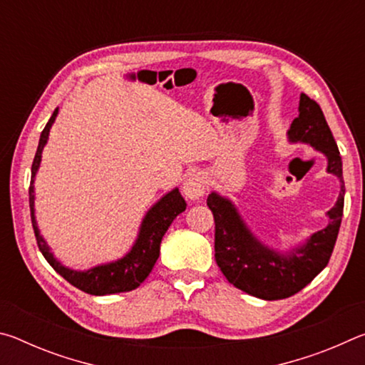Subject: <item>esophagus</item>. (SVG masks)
Instances as JSON below:
<instances>
[{"label": "esophagus", "mask_w": 365, "mask_h": 365, "mask_svg": "<svg viewBox=\"0 0 365 365\" xmlns=\"http://www.w3.org/2000/svg\"><path fill=\"white\" fill-rule=\"evenodd\" d=\"M207 190V180L205 174L201 172H193L187 177V180L183 183V195L188 197V200H200V197L205 196Z\"/></svg>", "instance_id": "obj_1"}]
</instances>
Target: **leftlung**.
Wrapping results in <instances>:
<instances>
[{
  "label": "left lung",
  "mask_w": 365,
  "mask_h": 365,
  "mask_svg": "<svg viewBox=\"0 0 365 365\" xmlns=\"http://www.w3.org/2000/svg\"><path fill=\"white\" fill-rule=\"evenodd\" d=\"M288 138L293 143L301 141L322 151L329 159L327 170L341 182L336 205L327 212L330 224L314 233L304 245L288 255H280L262 245L250 232L230 200L217 193L207 196V206L215 222V262L233 287L265 301L289 298L325 269L335 248L343 217L341 156L322 109L304 93L299 98V115L289 127Z\"/></svg>",
  "instance_id": "1"
}]
</instances>
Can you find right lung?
Here are the masks:
<instances>
[{
  "label": "right lung",
  "instance_id": "add662e5",
  "mask_svg": "<svg viewBox=\"0 0 365 365\" xmlns=\"http://www.w3.org/2000/svg\"><path fill=\"white\" fill-rule=\"evenodd\" d=\"M58 115V109H54L51 119L43 128L40 135L38 148H36L34 164H32V180H30L29 188V202H30V217H32V225L36 238V245L45 256L49 265L58 272L61 277L82 292L95 296H104V294H114V293H123L132 292V289L138 288L145 279L150 275L154 264H156L159 257V246L160 240H163L164 233L168 232L172 222L178 214L187 209V202L180 195L178 188L172 190L170 193L160 197V200L154 205L150 211L146 212L143 222H141L140 233L132 250L127 252L125 256L115 262L96 265L93 269H88L85 272L72 270L64 267L63 264L56 261L53 252L49 251V246L40 235L38 227H36L35 220V195H34V180L36 175V170L40 168L41 163V151L45 148L49 128H51L54 119Z\"/></svg>",
  "mask_w": 365,
  "mask_h": 365
}]
</instances>
